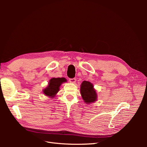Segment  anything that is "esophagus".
<instances>
[{
	"mask_svg": "<svg viewBox=\"0 0 147 147\" xmlns=\"http://www.w3.org/2000/svg\"><path fill=\"white\" fill-rule=\"evenodd\" d=\"M69 82L70 83H75L76 82V78H70L69 79Z\"/></svg>",
	"mask_w": 147,
	"mask_h": 147,
	"instance_id": "obj_1",
	"label": "esophagus"
}]
</instances>
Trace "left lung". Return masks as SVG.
Masks as SVG:
<instances>
[{
	"label": "left lung",
	"mask_w": 147,
	"mask_h": 147,
	"mask_svg": "<svg viewBox=\"0 0 147 147\" xmlns=\"http://www.w3.org/2000/svg\"><path fill=\"white\" fill-rule=\"evenodd\" d=\"M80 92L83 99L86 104L94 102L97 99V94L92 84L89 82L83 81L81 84Z\"/></svg>",
	"instance_id": "left-lung-1"
}]
</instances>
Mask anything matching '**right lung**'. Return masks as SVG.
I'll return each mask as SVG.
<instances>
[{
    "instance_id": "obj_1",
    "label": "right lung",
    "mask_w": 147,
    "mask_h": 147,
    "mask_svg": "<svg viewBox=\"0 0 147 147\" xmlns=\"http://www.w3.org/2000/svg\"><path fill=\"white\" fill-rule=\"evenodd\" d=\"M65 82H67L66 79L63 77L51 78L49 82L48 87L43 90V93L46 96L53 98L55 96L56 93L59 91L61 84Z\"/></svg>"
}]
</instances>
